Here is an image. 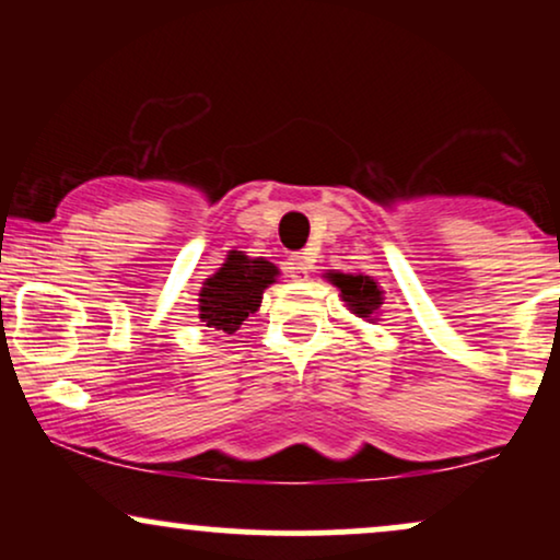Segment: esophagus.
Listing matches in <instances>:
<instances>
[{
  "instance_id": "1",
  "label": "esophagus",
  "mask_w": 560,
  "mask_h": 560,
  "mask_svg": "<svg viewBox=\"0 0 560 560\" xmlns=\"http://www.w3.org/2000/svg\"><path fill=\"white\" fill-rule=\"evenodd\" d=\"M284 266H287V273L292 276V279H300L302 281V279H307V273H311V260H307L302 253L289 255Z\"/></svg>"
}]
</instances>
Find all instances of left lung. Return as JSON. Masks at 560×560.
<instances>
[{"label": "left lung", "mask_w": 560, "mask_h": 560, "mask_svg": "<svg viewBox=\"0 0 560 560\" xmlns=\"http://www.w3.org/2000/svg\"><path fill=\"white\" fill-rule=\"evenodd\" d=\"M326 279L339 289V298L345 300V305L355 313L358 318L374 320V313L382 307L384 292L378 287L376 279L363 273H326Z\"/></svg>", "instance_id": "1"}]
</instances>
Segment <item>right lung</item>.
I'll return each instance as SVG.
<instances>
[{
    "label": "right lung",
    "mask_w": 560,
    "mask_h": 560,
    "mask_svg": "<svg viewBox=\"0 0 560 560\" xmlns=\"http://www.w3.org/2000/svg\"><path fill=\"white\" fill-rule=\"evenodd\" d=\"M276 276L279 268L271 260L231 249L226 262L199 289V318L218 334H234L244 318L258 311L262 292Z\"/></svg>",
    "instance_id": "right-lung-1"
}]
</instances>
